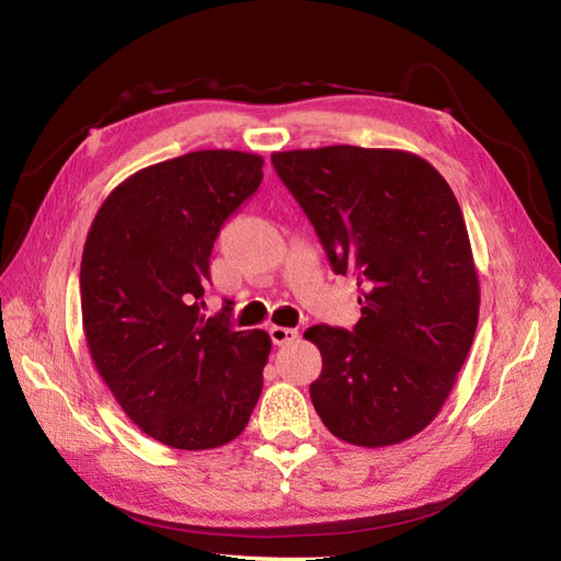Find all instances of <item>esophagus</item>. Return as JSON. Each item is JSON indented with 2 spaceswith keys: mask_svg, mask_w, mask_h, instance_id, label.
<instances>
[{
  "mask_svg": "<svg viewBox=\"0 0 561 561\" xmlns=\"http://www.w3.org/2000/svg\"><path fill=\"white\" fill-rule=\"evenodd\" d=\"M270 337H272V342L274 344H291V342H296L299 340V330H294V328H282V325H272L270 328Z\"/></svg>",
  "mask_w": 561,
  "mask_h": 561,
  "instance_id": "34e87169",
  "label": "esophagus"
}]
</instances>
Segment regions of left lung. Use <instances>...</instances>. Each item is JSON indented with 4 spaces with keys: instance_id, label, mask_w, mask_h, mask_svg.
<instances>
[{
    "instance_id": "obj_1",
    "label": "left lung",
    "mask_w": 561,
    "mask_h": 561,
    "mask_svg": "<svg viewBox=\"0 0 561 561\" xmlns=\"http://www.w3.org/2000/svg\"><path fill=\"white\" fill-rule=\"evenodd\" d=\"M335 274L354 277V330L304 332L323 356L311 400L330 434L396 446L434 422L468 359L480 279L456 195L432 163L400 149L272 153Z\"/></svg>"
}]
</instances>
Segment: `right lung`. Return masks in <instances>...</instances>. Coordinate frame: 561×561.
I'll return each mask as SVG.
<instances>
[{
	"label": "right lung",
	"mask_w": 561,
	"mask_h": 561,
	"mask_svg": "<svg viewBox=\"0 0 561 561\" xmlns=\"http://www.w3.org/2000/svg\"><path fill=\"white\" fill-rule=\"evenodd\" d=\"M262 157L193 151L141 169L105 197L81 255L83 335L105 386L141 432L207 450L243 432L272 340L207 318L209 255L255 193Z\"/></svg>",
	"instance_id": "add662e5"
}]
</instances>
